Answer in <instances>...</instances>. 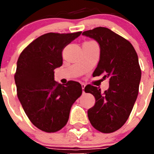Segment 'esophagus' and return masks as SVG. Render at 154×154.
I'll list each match as a JSON object with an SVG mask.
<instances>
[{
	"mask_svg": "<svg viewBox=\"0 0 154 154\" xmlns=\"http://www.w3.org/2000/svg\"><path fill=\"white\" fill-rule=\"evenodd\" d=\"M81 86H82V88H83V94H84V93H85V91H84V88H85V86H86V85H85L84 84V83H82V84H81Z\"/></svg>",
	"mask_w": 154,
	"mask_h": 154,
	"instance_id": "esophagus-1",
	"label": "esophagus"
}]
</instances>
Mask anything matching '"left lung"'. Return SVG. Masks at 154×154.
<instances>
[{
  "label": "left lung",
  "mask_w": 154,
  "mask_h": 154,
  "mask_svg": "<svg viewBox=\"0 0 154 154\" xmlns=\"http://www.w3.org/2000/svg\"><path fill=\"white\" fill-rule=\"evenodd\" d=\"M83 35L100 45V60L92 76L109 80L103 92L91 85L85 87L95 97V104L88 110V120L98 131L113 133L125 125L137 98L142 76L137 54L130 42L106 27L84 31Z\"/></svg>",
  "instance_id": "obj_1"
}]
</instances>
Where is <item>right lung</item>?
Listing matches in <instances>:
<instances>
[{
    "label": "right lung",
    "mask_w": 154,
    "mask_h": 154,
    "mask_svg": "<svg viewBox=\"0 0 154 154\" xmlns=\"http://www.w3.org/2000/svg\"><path fill=\"white\" fill-rule=\"evenodd\" d=\"M81 32L44 34L18 57L17 95L29 121L42 131L55 133L66 126L73 103L82 94L78 82L60 84L54 80V71L63 65V49Z\"/></svg>",
    "instance_id": "1"
}]
</instances>
